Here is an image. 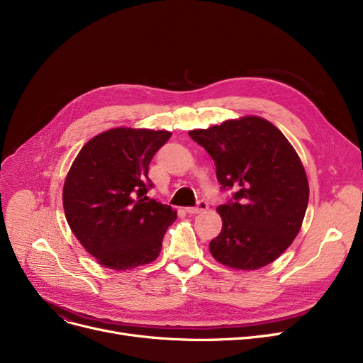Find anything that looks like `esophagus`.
Masks as SVG:
<instances>
[{"label":"esophagus","instance_id":"obj_1","mask_svg":"<svg viewBox=\"0 0 363 363\" xmlns=\"http://www.w3.org/2000/svg\"><path fill=\"white\" fill-rule=\"evenodd\" d=\"M207 207H208L207 201H204V200H199L197 206H194V207H186V208H185V211H186L188 213H191V215H196V213H201V212L207 211Z\"/></svg>","mask_w":363,"mask_h":363}]
</instances>
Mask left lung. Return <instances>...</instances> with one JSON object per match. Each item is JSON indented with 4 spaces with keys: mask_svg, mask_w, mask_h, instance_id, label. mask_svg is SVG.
I'll list each match as a JSON object with an SVG mask.
<instances>
[{
    "mask_svg": "<svg viewBox=\"0 0 363 363\" xmlns=\"http://www.w3.org/2000/svg\"><path fill=\"white\" fill-rule=\"evenodd\" d=\"M216 164L222 191V231L208 244L212 256L234 269L272 263L300 231L309 184L296 150L271 122L257 116L188 132Z\"/></svg>",
    "mask_w": 363,
    "mask_h": 363,
    "instance_id": "left-lung-1",
    "label": "left lung"
}]
</instances>
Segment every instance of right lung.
I'll list each match as a JSON object with an SVG mask.
<instances>
[{
    "instance_id": "obj_1",
    "label": "right lung",
    "mask_w": 363,
    "mask_h": 363,
    "mask_svg": "<svg viewBox=\"0 0 363 363\" xmlns=\"http://www.w3.org/2000/svg\"><path fill=\"white\" fill-rule=\"evenodd\" d=\"M170 138L167 130L114 128L89 140L63 188L72 233L100 264L126 271L156 260L177 219L167 204L148 199V164Z\"/></svg>"
}]
</instances>
